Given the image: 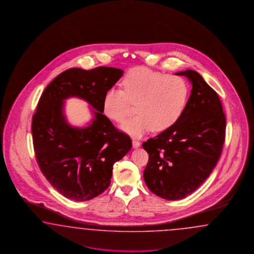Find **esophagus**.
Wrapping results in <instances>:
<instances>
[{
    "label": "esophagus",
    "mask_w": 254,
    "mask_h": 254,
    "mask_svg": "<svg viewBox=\"0 0 254 254\" xmlns=\"http://www.w3.org/2000/svg\"><path fill=\"white\" fill-rule=\"evenodd\" d=\"M132 145H133V148H138V147L140 146V142L138 140L133 139L132 140Z\"/></svg>",
    "instance_id": "1"
}]
</instances>
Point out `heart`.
I'll return each instance as SVG.
<instances>
[{"label":"heart","instance_id":"b5f03b06","mask_svg":"<svg viewBox=\"0 0 254 254\" xmlns=\"http://www.w3.org/2000/svg\"><path fill=\"white\" fill-rule=\"evenodd\" d=\"M123 89L112 87L104 94L102 110L109 119L122 122L135 104L137 116L125 121L121 129L140 138L149 131L160 132L183 116L190 96L184 77L168 75L146 67L131 69L123 78Z\"/></svg>","mask_w":254,"mask_h":254}]
</instances>
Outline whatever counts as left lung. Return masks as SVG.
I'll return each instance as SVG.
<instances>
[{"mask_svg":"<svg viewBox=\"0 0 254 254\" xmlns=\"http://www.w3.org/2000/svg\"><path fill=\"white\" fill-rule=\"evenodd\" d=\"M192 83L185 112L176 124L142 143L149 154L143 172L148 188L164 199H183L202 185L222 154L225 115L215 90L198 72H177Z\"/></svg>","mask_w":254,"mask_h":254,"instance_id":"8db88e82","label":"left lung"}]
</instances>
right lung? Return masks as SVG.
<instances>
[{
    "label": "right lung",
    "mask_w": 254,
    "mask_h": 254,
    "mask_svg": "<svg viewBox=\"0 0 254 254\" xmlns=\"http://www.w3.org/2000/svg\"><path fill=\"white\" fill-rule=\"evenodd\" d=\"M123 70L112 67L71 68L46 86L32 116L31 133L39 168L58 192L69 199L87 201L111 184L113 166L130 151L128 135L103 115L102 100ZM77 96L93 108V122L73 128L63 113L64 100Z\"/></svg>",
    "instance_id": "right-lung-1"
}]
</instances>
